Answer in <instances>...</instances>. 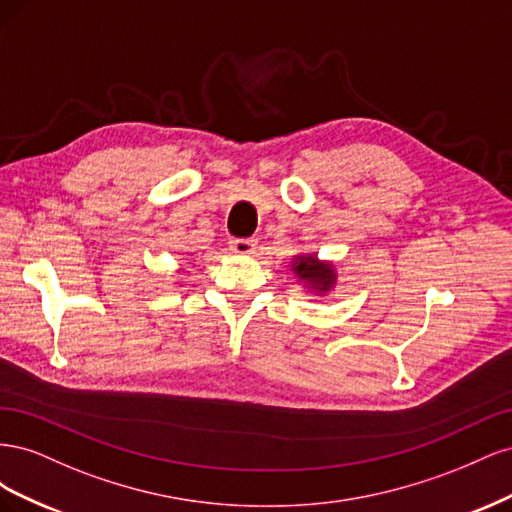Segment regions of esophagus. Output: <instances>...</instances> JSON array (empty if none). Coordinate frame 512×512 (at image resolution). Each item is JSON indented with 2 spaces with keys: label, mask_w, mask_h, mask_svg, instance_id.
Masks as SVG:
<instances>
[{
  "label": "esophagus",
  "mask_w": 512,
  "mask_h": 512,
  "mask_svg": "<svg viewBox=\"0 0 512 512\" xmlns=\"http://www.w3.org/2000/svg\"><path fill=\"white\" fill-rule=\"evenodd\" d=\"M230 252L237 256H252L256 254V239H232Z\"/></svg>",
  "instance_id": "1"
}]
</instances>
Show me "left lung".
Segmentation results:
<instances>
[{
    "mask_svg": "<svg viewBox=\"0 0 512 512\" xmlns=\"http://www.w3.org/2000/svg\"><path fill=\"white\" fill-rule=\"evenodd\" d=\"M294 280L301 284L303 292L324 297L337 286V271L331 260H320L318 254H294L290 260Z\"/></svg>",
    "mask_w": 512,
    "mask_h": 512,
    "instance_id": "obj_1",
    "label": "left lung"
}]
</instances>
